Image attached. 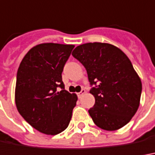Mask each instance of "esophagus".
Listing matches in <instances>:
<instances>
[{"label": "esophagus", "instance_id": "1", "mask_svg": "<svg viewBox=\"0 0 155 155\" xmlns=\"http://www.w3.org/2000/svg\"><path fill=\"white\" fill-rule=\"evenodd\" d=\"M85 92H86V91H85V90H84V89H82L81 91H80V92H78V93H77L78 97H79V98H81V96L83 95V94H84V93H85Z\"/></svg>", "mask_w": 155, "mask_h": 155}]
</instances>
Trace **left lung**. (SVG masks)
Instances as JSON below:
<instances>
[{"label":"left lung","instance_id":"left-lung-1","mask_svg":"<svg viewBox=\"0 0 155 155\" xmlns=\"http://www.w3.org/2000/svg\"><path fill=\"white\" fill-rule=\"evenodd\" d=\"M74 58L86 68L95 97L88 112L101 129L115 130L126 126L139 107L142 82L130 59L108 43H86L75 47Z\"/></svg>","mask_w":155,"mask_h":155}]
</instances>
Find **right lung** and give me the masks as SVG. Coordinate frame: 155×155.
Returning a JSON list of instances; mask_svg holds the SVG:
<instances>
[{
	"label": "right lung",
	"mask_w": 155,
	"mask_h": 155,
	"mask_svg": "<svg viewBox=\"0 0 155 155\" xmlns=\"http://www.w3.org/2000/svg\"><path fill=\"white\" fill-rule=\"evenodd\" d=\"M74 45L44 43L31 48L17 73L18 111L35 129L47 135L64 131L72 117L77 96L64 88L62 72Z\"/></svg>",
	"instance_id": "add662e5"
}]
</instances>
